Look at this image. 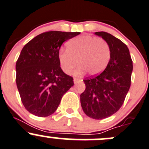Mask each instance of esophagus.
Listing matches in <instances>:
<instances>
[{
  "label": "esophagus",
  "instance_id": "1",
  "mask_svg": "<svg viewBox=\"0 0 149 149\" xmlns=\"http://www.w3.org/2000/svg\"><path fill=\"white\" fill-rule=\"evenodd\" d=\"M80 81H82V80H81V79H78V78H74V84L77 83V82H80Z\"/></svg>",
  "mask_w": 149,
  "mask_h": 149
}]
</instances>
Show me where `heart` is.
I'll return each mask as SVG.
<instances>
[{
    "label": "heart",
    "instance_id": "heart-1",
    "mask_svg": "<svg viewBox=\"0 0 149 149\" xmlns=\"http://www.w3.org/2000/svg\"><path fill=\"white\" fill-rule=\"evenodd\" d=\"M58 60L62 71L70 74L77 63L79 64L74 74L80 76L88 72L90 75L102 72L110 58L108 44L102 38L82 36L74 38L67 43V49L58 52Z\"/></svg>",
    "mask_w": 149,
    "mask_h": 149
}]
</instances>
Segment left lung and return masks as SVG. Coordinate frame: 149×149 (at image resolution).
<instances>
[{"label":"left lung","instance_id":"left-lung-1","mask_svg":"<svg viewBox=\"0 0 149 149\" xmlns=\"http://www.w3.org/2000/svg\"><path fill=\"white\" fill-rule=\"evenodd\" d=\"M95 34L107 41L110 59L102 73L84 79L86 88L80 102L87 116L101 120L116 113L123 104L131 87L133 61L128 47L120 39L104 31Z\"/></svg>","mask_w":149,"mask_h":149}]
</instances>
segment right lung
Masks as SVG:
<instances>
[{
	"label": "right lung",
	"mask_w": 149,
	"mask_h": 149,
	"mask_svg": "<svg viewBox=\"0 0 149 149\" xmlns=\"http://www.w3.org/2000/svg\"><path fill=\"white\" fill-rule=\"evenodd\" d=\"M79 32L51 31L38 35L21 50L16 64V85L25 108L39 117L53 114L62 96L74 85L61 69L58 52Z\"/></svg>",
	"instance_id": "right-lung-1"
}]
</instances>
